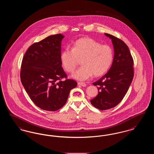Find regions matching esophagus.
Returning <instances> with one entry per match:
<instances>
[{"label": "esophagus", "instance_id": "esophagus-1", "mask_svg": "<svg viewBox=\"0 0 154 154\" xmlns=\"http://www.w3.org/2000/svg\"><path fill=\"white\" fill-rule=\"evenodd\" d=\"M78 85L80 86H82V87H86L87 84L84 82H78Z\"/></svg>", "mask_w": 154, "mask_h": 154}]
</instances>
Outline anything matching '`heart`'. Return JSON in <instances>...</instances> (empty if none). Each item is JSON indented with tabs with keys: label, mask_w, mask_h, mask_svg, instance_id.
I'll return each instance as SVG.
<instances>
[{
	"label": "heart",
	"mask_w": 154,
	"mask_h": 154,
	"mask_svg": "<svg viewBox=\"0 0 154 154\" xmlns=\"http://www.w3.org/2000/svg\"><path fill=\"white\" fill-rule=\"evenodd\" d=\"M114 57V50L108 44L100 43L89 37L77 40L72 48L66 47L61 52L60 59L65 70L73 73L79 60L82 65L72 75L74 79L85 81L93 74L99 76L105 73L112 65Z\"/></svg>",
	"instance_id": "1"
}]
</instances>
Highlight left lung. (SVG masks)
<instances>
[{
  "mask_svg": "<svg viewBox=\"0 0 154 154\" xmlns=\"http://www.w3.org/2000/svg\"><path fill=\"white\" fill-rule=\"evenodd\" d=\"M111 39L114 50L112 64L108 72L93 83L98 88V94L91 100L98 109L106 110L114 107L121 102L133 79V60L128 45L121 39L105 33Z\"/></svg>",
  "mask_w": 154,
  "mask_h": 154,
  "instance_id": "8db88e82",
  "label": "left lung"
}]
</instances>
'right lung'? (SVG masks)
I'll return each instance as SVG.
<instances>
[{
	"mask_svg": "<svg viewBox=\"0 0 154 154\" xmlns=\"http://www.w3.org/2000/svg\"><path fill=\"white\" fill-rule=\"evenodd\" d=\"M64 36L57 34L30 45L23 58L21 81L37 107L54 111L66 103L70 91L77 83L67 78L60 59Z\"/></svg>",
	"mask_w": 154,
	"mask_h": 154,
	"instance_id": "add662e5",
	"label": "right lung"
}]
</instances>
